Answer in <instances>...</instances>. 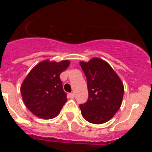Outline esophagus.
<instances>
[{"instance_id":"34e87169","label":"esophagus","mask_w":152,"mask_h":152,"mask_svg":"<svg viewBox=\"0 0 152 152\" xmlns=\"http://www.w3.org/2000/svg\"><path fill=\"white\" fill-rule=\"evenodd\" d=\"M68 97L71 98V99H74L75 98V95H74L73 93H69L68 94Z\"/></svg>"}]
</instances>
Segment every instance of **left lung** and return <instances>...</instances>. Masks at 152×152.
<instances>
[{"label": "left lung", "instance_id": "1", "mask_svg": "<svg viewBox=\"0 0 152 152\" xmlns=\"http://www.w3.org/2000/svg\"><path fill=\"white\" fill-rule=\"evenodd\" d=\"M88 81V100L79 106L83 117L94 124L112 119L120 108L124 87L121 79L106 61L93 58L80 61Z\"/></svg>", "mask_w": 152, "mask_h": 152}]
</instances>
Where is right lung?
<instances>
[{"mask_svg":"<svg viewBox=\"0 0 152 152\" xmlns=\"http://www.w3.org/2000/svg\"><path fill=\"white\" fill-rule=\"evenodd\" d=\"M68 60H44L37 64L23 81L20 92L29 110L37 117L55 118L67 101L60 74L69 66Z\"/></svg>","mask_w":152,"mask_h":152,"instance_id":"right-lung-1","label":"right lung"}]
</instances>
